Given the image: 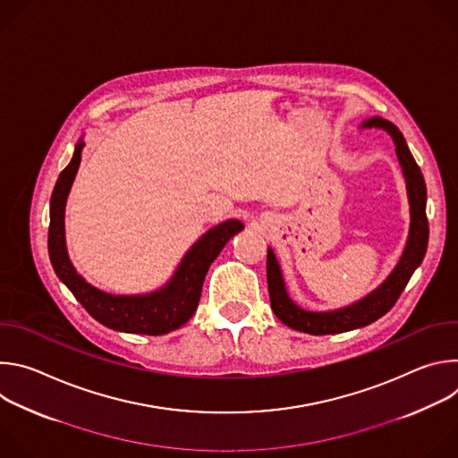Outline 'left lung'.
I'll use <instances>...</instances> for the list:
<instances>
[{
	"label": "left lung",
	"instance_id": "8db88e82",
	"mask_svg": "<svg viewBox=\"0 0 458 458\" xmlns=\"http://www.w3.org/2000/svg\"><path fill=\"white\" fill-rule=\"evenodd\" d=\"M359 128L384 130V132H387L389 138L395 143L397 159L403 168L406 191H408L410 233L397 267L391 270V274L373 292H369L366 297L344 308L328 310V311L304 310L290 297L279 260L274 250L268 248L267 276H268L272 310L277 315V318L286 326H290V328L310 334V335L344 334V332L362 328V326H368L377 318H380L384 313H387L391 308H394L403 290L406 288L408 281L411 279L413 272L420 267L428 248L429 228H428V217H426V182L419 165L415 163L406 145L404 136L401 134V130L394 123H389L378 115L362 121Z\"/></svg>",
	"mask_w": 458,
	"mask_h": 458
}]
</instances>
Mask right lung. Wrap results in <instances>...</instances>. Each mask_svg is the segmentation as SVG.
I'll return each instance as SVG.
<instances>
[{"mask_svg":"<svg viewBox=\"0 0 458 458\" xmlns=\"http://www.w3.org/2000/svg\"><path fill=\"white\" fill-rule=\"evenodd\" d=\"M83 147L85 140L81 138L76 143L69 166L59 174L50 198L48 255L52 268L80 304L106 328L140 335L170 334L186 324L198 310L210 265L244 225L237 219H228L210 228L190 246L168 283L154 292L138 295L103 292L78 274L71 263L67 241H64V207H67L69 193L81 163Z\"/></svg>","mask_w":458,"mask_h":458,"instance_id":"add662e5","label":"right lung"}]
</instances>
